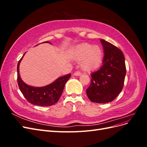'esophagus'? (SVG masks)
<instances>
[{
    "label": "esophagus",
    "mask_w": 147,
    "mask_h": 147,
    "mask_svg": "<svg viewBox=\"0 0 147 147\" xmlns=\"http://www.w3.org/2000/svg\"><path fill=\"white\" fill-rule=\"evenodd\" d=\"M82 73L81 72H80V71H77V72H75L74 75H75V76H80V75H81Z\"/></svg>",
    "instance_id": "34e87169"
}]
</instances>
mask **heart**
<instances>
[{
  "label": "heart",
  "instance_id": "heart-1",
  "mask_svg": "<svg viewBox=\"0 0 147 147\" xmlns=\"http://www.w3.org/2000/svg\"><path fill=\"white\" fill-rule=\"evenodd\" d=\"M72 59L81 61L83 69L91 70L99 67L102 59V51L97 45L83 43L75 47L70 52Z\"/></svg>",
  "mask_w": 147,
  "mask_h": 147
}]
</instances>
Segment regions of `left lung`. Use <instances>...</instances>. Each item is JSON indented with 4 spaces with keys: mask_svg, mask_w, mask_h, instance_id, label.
I'll return each mask as SVG.
<instances>
[{
    "mask_svg": "<svg viewBox=\"0 0 147 147\" xmlns=\"http://www.w3.org/2000/svg\"><path fill=\"white\" fill-rule=\"evenodd\" d=\"M100 41L104 53L102 65L91 74L86 94L91 102L104 104L113 101L122 91L126 69L123 52L103 39Z\"/></svg>",
    "mask_w": 147,
    "mask_h": 147,
    "instance_id": "left-lung-1",
    "label": "left lung"
}]
</instances>
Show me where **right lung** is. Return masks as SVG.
Segmentation results:
<instances>
[{"label": "right lung", "instance_id": "right-lung-1", "mask_svg": "<svg viewBox=\"0 0 147 147\" xmlns=\"http://www.w3.org/2000/svg\"><path fill=\"white\" fill-rule=\"evenodd\" d=\"M43 43L51 44L50 42H44ZM24 55L18 61L17 65V81L22 94L29 102L33 105L43 107L54 105L59 100L64 90L65 84L70 78L71 74H69L65 76L60 77L55 82L45 86L34 87L29 86L22 80L20 75V64Z\"/></svg>", "mask_w": 147, "mask_h": 147}]
</instances>
